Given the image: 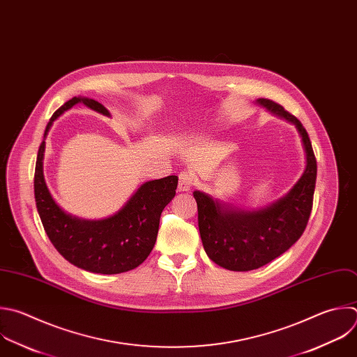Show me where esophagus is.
Returning <instances> with one entry per match:
<instances>
[{"label": "esophagus", "mask_w": 357, "mask_h": 357, "mask_svg": "<svg viewBox=\"0 0 357 357\" xmlns=\"http://www.w3.org/2000/svg\"><path fill=\"white\" fill-rule=\"evenodd\" d=\"M192 185H193V176L189 172H181L179 174V183H178L179 192L190 190Z\"/></svg>", "instance_id": "esophagus-1"}]
</instances>
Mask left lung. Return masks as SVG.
<instances>
[{
    "label": "left lung",
    "instance_id": "obj_1",
    "mask_svg": "<svg viewBox=\"0 0 357 357\" xmlns=\"http://www.w3.org/2000/svg\"><path fill=\"white\" fill-rule=\"evenodd\" d=\"M269 112L293 123L305 151V169L291 190L261 210H243L195 190L203 248L218 266L247 272L284 254L303 235L312 208L317 160L307 130L296 116L271 99L257 100Z\"/></svg>",
    "mask_w": 357,
    "mask_h": 357
}]
</instances>
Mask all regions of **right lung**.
Wrapping results in <instances>:
<instances>
[{
    "label": "right lung",
    "instance_id": "right-lung-1",
    "mask_svg": "<svg viewBox=\"0 0 357 357\" xmlns=\"http://www.w3.org/2000/svg\"><path fill=\"white\" fill-rule=\"evenodd\" d=\"M79 102L110 116L102 103L74 96L53 113L45 139L56 119ZM45 146L43 140L38 151L35 200L45 231L60 255L77 268L102 275L123 273L142 265L154 248L160 217L176 193L178 176L143 183L121 210L107 218L84 220L66 213L50 195L43 175Z\"/></svg>",
    "mask_w": 357,
    "mask_h": 357
}]
</instances>
